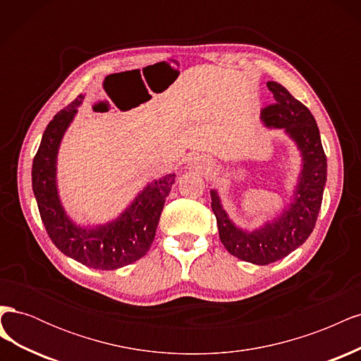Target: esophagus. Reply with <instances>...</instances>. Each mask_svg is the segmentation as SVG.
Returning a JSON list of instances; mask_svg holds the SVG:
<instances>
[{
    "mask_svg": "<svg viewBox=\"0 0 361 361\" xmlns=\"http://www.w3.org/2000/svg\"><path fill=\"white\" fill-rule=\"evenodd\" d=\"M207 167V161L206 158L200 157V155H195L192 157L190 161H188V169L190 170H195V171H200V170H204Z\"/></svg>",
    "mask_w": 361,
    "mask_h": 361,
    "instance_id": "esophagus-1",
    "label": "esophagus"
}]
</instances>
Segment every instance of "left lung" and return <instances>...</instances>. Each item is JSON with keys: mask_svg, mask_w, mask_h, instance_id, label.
Listing matches in <instances>:
<instances>
[{"mask_svg": "<svg viewBox=\"0 0 361 361\" xmlns=\"http://www.w3.org/2000/svg\"><path fill=\"white\" fill-rule=\"evenodd\" d=\"M267 85L274 94L276 104L262 110V122L268 128L285 129L302 157L292 203L272 221L247 232L233 224L223 209L218 192L211 190V206L223 245L235 257L255 265L272 264L305 243L318 220L326 182V157L313 114L281 84L268 81Z\"/></svg>", "mask_w": 361, "mask_h": 361, "instance_id": "obj_1", "label": "left lung"}]
</instances>
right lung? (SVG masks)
Wrapping results in <instances>:
<instances>
[{
  "label": "right lung",
  "mask_w": 361,
  "mask_h": 361,
  "mask_svg": "<svg viewBox=\"0 0 361 361\" xmlns=\"http://www.w3.org/2000/svg\"><path fill=\"white\" fill-rule=\"evenodd\" d=\"M84 96L59 111L42 135L32 161V192L51 241L63 255L94 269H117L143 257L155 239L164 203L174 183V173L150 182L116 220L104 226L75 224L64 212L57 190V155Z\"/></svg>",
  "instance_id": "obj_1"
}]
</instances>
